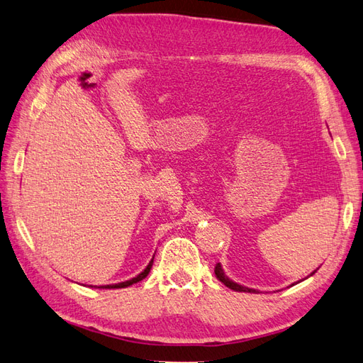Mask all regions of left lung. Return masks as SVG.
<instances>
[{"label":"left lung","instance_id":"left-lung-1","mask_svg":"<svg viewBox=\"0 0 363 363\" xmlns=\"http://www.w3.org/2000/svg\"><path fill=\"white\" fill-rule=\"evenodd\" d=\"M315 272V271H314ZM313 272V274H314ZM311 274V275H313ZM215 275H216V278L218 280H220L221 283H224L227 288H230V289H233V291H238V292H257L255 289H249V288H246V286H241V284H238V283H235V281H232V280H229V278L225 277V274H224V271H223V267H221V264L218 263L216 266H215Z\"/></svg>","mask_w":363,"mask_h":363}]
</instances>
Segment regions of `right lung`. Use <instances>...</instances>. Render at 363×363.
I'll list each match as a JSON object with an SVG mask.
<instances>
[{"label":"right lung","instance_id":"obj_1","mask_svg":"<svg viewBox=\"0 0 363 363\" xmlns=\"http://www.w3.org/2000/svg\"><path fill=\"white\" fill-rule=\"evenodd\" d=\"M153 258H155V257H153ZM151 266H153V259H151L150 263H148V266H147L145 269H143V272H140L138 277L131 278V280H128V281H122V283H117V284H106V286H100V288H104V289H119V288H128V286H131V284H134V283H138V281L143 280V278H145V277L148 275V272H150Z\"/></svg>","mask_w":363,"mask_h":363}]
</instances>
